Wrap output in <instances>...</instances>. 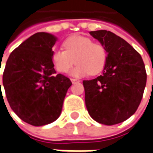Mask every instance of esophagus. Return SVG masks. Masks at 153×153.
<instances>
[{
  "label": "esophagus",
  "mask_w": 153,
  "mask_h": 153,
  "mask_svg": "<svg viewBox=\"0 0 153 153\" xmlns=\"http://www.w3.org/2000/svg\"><path fill=\"white\" fill-rule=\"evenodd\" d=\"M71 82H72L73 84H74V83H76V82H79V79H71Z\"/></svg>",
  "instance_id": "1"
}]
</instances>
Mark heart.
<instances>
[{"instance_id": "b5f03b06", "label": "heart", "mask_w": 153, "mask_h": 153, "mask_svg": "<svg viewBox=\"0 0 153 153\" xmlns=\"http://www.w3.org/2000/svg\"><path fill=\"white\" fill-rule=\"evenodd\" d=\"M63 49H53L52 61L55 68L66 73L74 63L70 74L74 77L85 76L89 74H96L101 72L107 59L106 49L99 42H93L90 37L74 35L63 42Z\"/></svg>"}]
</instances>
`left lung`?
I'll use <instances>...</instances> for the list:
<instances>
[{
    "mask_svg": "<svg viewBox=\"0 0 153 153\" xmlns=\"http://www.w3.org/2000/svg\"><path fill=\"white\" fill-rule=\"evenodd\" d=\"M107 53L101 75L84 80L85 105L100 124L127 120L137 110L146 87V73L141 55L126 41L106 30L90 32Z\"/></svg>",
    "mask_w": 153,
    "mask_h": 153,
    "instance_id": "obj_1",
    "label": "left lung"
}]
</instances>
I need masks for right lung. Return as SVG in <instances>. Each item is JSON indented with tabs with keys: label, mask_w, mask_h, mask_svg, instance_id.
I'll return each mask as SVG.
<instances>
[{
	"label": "right lung",
	"mask_w": 153,
	"mask_h": 153,
	"mask_svg": "<svg viewBox=\"0 0 153 153\" xmlns=\"http://www.w3.org/2000/svg\"><path fill=\"white\" fill-rule=\"evenodd\" d=\"M56 41L50 33L33 34L12 51L3 73V86L11 110L35 126L59 118L72 85L68 78L56 74L51 58Z\"/></svg>",
	"instance_id": "right-lung-1"
}]
</instances>
